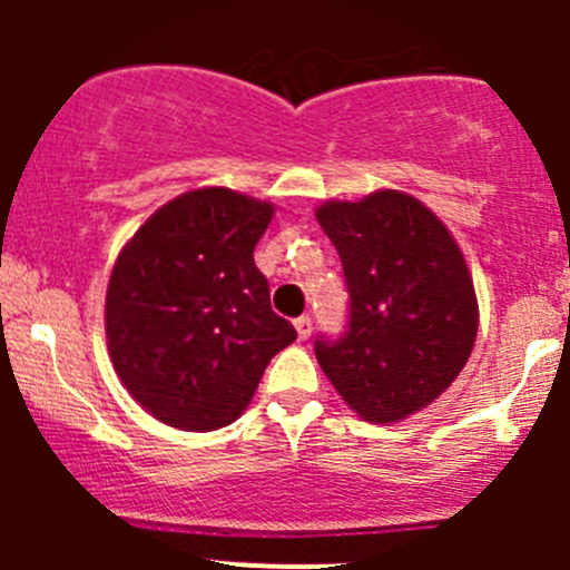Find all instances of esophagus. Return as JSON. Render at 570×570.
<instances>
[{"label": "esophagus", "mask_w": 570, "mask_h": 570, "mask_svg": "<svg viewBox=\"0 0 570 570\" xmlns=\"http://www.w3.org/2000/svg\"><path fill=\"white\" fill-rule=\"evenodd\" d=\"M295 331H297V338H301V342H306V338L312 336V317H297Z\"/></svg>", "instance_id": "obj_1"}]
</instances>
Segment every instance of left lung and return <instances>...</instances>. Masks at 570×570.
Instances as JSON below:
<instances>
[{
    "label": "left lung",
    "instance_id": "8db88e82",
    "mask_svg": "<svg viewBox=\"0 0 570 570\" xmlns=\"http://www.w3.org/2000/svg\"><path fill=\"white\" fill-rule=\"evenodd\" d=\"M314 215L350 292V331L317 342L322 372L361 419L402 422L433 405L474 350L480 308L463 250L400 189L325 200Z\"/></svg>",
    "mask_w": 570,
    "mask_h": 570
}]
</instances>
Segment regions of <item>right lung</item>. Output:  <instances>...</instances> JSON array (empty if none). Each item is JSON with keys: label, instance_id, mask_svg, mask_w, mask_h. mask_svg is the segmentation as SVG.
<instances>
[{"label": "right lung", "instance_id": "add662e5", "mask_svg": "<svg viewBox=\"0 0 570 570\" xmlns=\"http://www.w3.org/2000/svg\"><path fill=\"white\" fill-rule=\"evenodd\" d=\"M275 206L200 187L159 206L115 258L105 327L115 372L154 419L209 433L237 422L269 358L297 338L269 308L253 248Z\"/></svg>", "mask_w": 570, "mask_h": 570}]
</instances>
